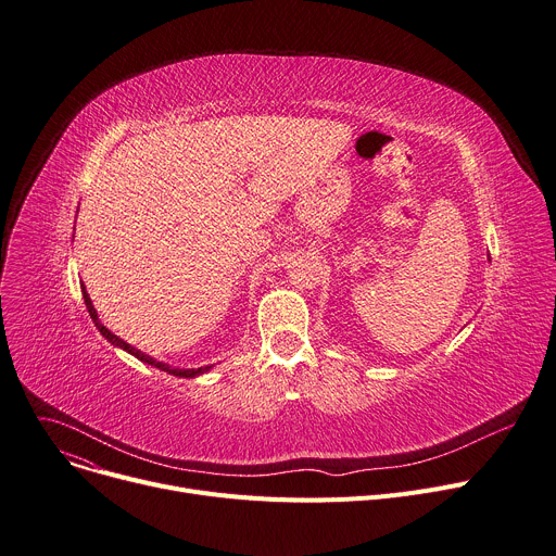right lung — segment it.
I'll use <instances>...</instances> for the list:
<instances>
[{
  "mask_svg": "<svg viewBox=\"0 0 556 556\" xmlns=\"http://www.w3.org/2000/svg\"><path fill=\"white\" fill-rule=\"evenodd\" d=\"M83 298H85V304H87V311H89V315H91V319H93V324L98 326V330L102 332V336L111 342V344H116V346H121V349H125V351H129L131 355H136L138 359H142V362H147V364H154L156 368H161V371H167V374H172V376H178V378H194V376H201V374H205L210 366H201V368H169V366H165L163 362H156V359H152L150 355H142L140 351H136L134 346H129L127 342H123L121 338H116L114 332H111L106 326H102L100 324V319H98V313H96V308H93V304H91V300H89V294H87V290H85V286H83Z\"/></svg>",
  "mask_w": 556,
  "mask_h": 556,
  "instance_id": "obj_1",
  "label": "right lung"
}]
</instances>
